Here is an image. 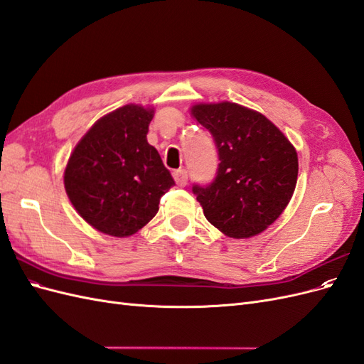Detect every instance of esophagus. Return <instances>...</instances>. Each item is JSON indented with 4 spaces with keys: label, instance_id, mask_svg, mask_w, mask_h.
<instances>
[{
    "label": "esophagus",
    "instance_id": "esophagus-1",
    "mask_svg": "<svg viewBox=\"0 0 364 364\" xmlns=\"http://www.w3.org/2000/svg\"><path fill=\"white\" fill-rule=\"evenodd\" d=\"M173 178L176 181V183H178L179 186H185L186 182H188V171L186 170H178L173 173Z\"/></svg>",
    "mask_w": 364,
    "mask_h": 364
}]
</instances>
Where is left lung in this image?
Masks as SVG:
<instances>
[{"label":"left lung","instance_id":"1","mask_svg":"<svg viewBox=\"0 0 364 364\" xmlns=\"http://www.w3.org/2000/svg\"><path fill=\"white\" fill-rule=\"evenodd\" d=\"M191 115L211 132L218 151L215 179L193 193L211 225L232 238L261 234L289 205L297 153L262 114L237 103H200Z\"/></svg>","mask_w":364,"mask_h":364}]
</instances>
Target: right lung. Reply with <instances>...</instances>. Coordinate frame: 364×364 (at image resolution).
Here are the masks:
<instances>
[{"label":"right lung","mask_w":364,"mask_h":364,"mask_svg":"<svg viewBox=\"0 0 364 364\" xmlns=\"http://www.w3.org/2000/svg\"><path fill=\"white\" fill-rule=\"evenodd\" d=\"M151 118L153 109L126 105L98 119L71 153L65 190L85 222L103 234L138 232L174 185L147 142Z\"/></svg>","instance_id":"add662e5"}]
</instances>
